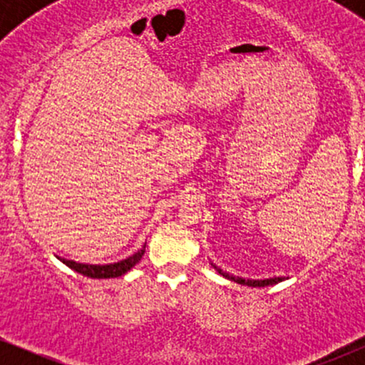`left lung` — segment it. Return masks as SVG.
Segmentation results:
<instances>
[{"label": "left lung", "mask_w": 365, "mask_h": 365, "mask_svg": "<svg viewBox=\"0 0 365 365\" xmlns=\"http://www.w3.org/2000/svg\"><path fill=\"white\" fill-rule=\"evenodd\" d=\"M211 266L215 267V269L220 273L221 276H225L226 279H230V282H237L240 284H247V287H267V284H273V283H278L282 278H269V279H245V278H238V276H233V274H228L225 273V271H221L220 267L216 266V264L211 262Z\"/></svg>", "instance_id": "obj_1"}]
</instances>
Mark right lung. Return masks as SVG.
Here are the masks:
<instances>
[{"label": "right lung", "mask_w": 365, "mask_h": 365, "mask_svg": "<svg viewBox=\"0 0 365 365\" xmlns=\"http://www.w3.org/2000/svg\"><path fill=\"white\" fill-rule=\"evenodd\" d=\"M145 252V245L142 247L140 250H137L135 254L130 255V257L123 259V261L113 262V264H82V262H75L70 261V259L60 257V261L63 264H66L68 267H72L73 271L81 273L83 276H89V278H118V276L125 274L127 271L132 269L137 262L140 261L142 255Z\"/></svg>", "instance_id": "1"}]
</instances>
